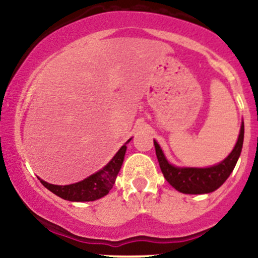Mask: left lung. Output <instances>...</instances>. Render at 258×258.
<instances>
[{
    "label": "left lung",
    "mask_w": 258,
    "mask_h": 258,
    "mask_svg": "<svg viewBox=\"0 0 258 258\" xmlns=\"http://www.w3.org/2000/svg\"><path fill=\"white\" fill-rule=\"evenodd\" d=\"M242 142H244V122L241 123L238 142L232 153L220 164L205 168L173 166L165 158L158 142L154 141V146H155L156 158L161 172L176 190L184 194H207L220 188L230 176L240 156Z\"/></svg>",
    "instance_id": "obj_1"
}]
</instances>
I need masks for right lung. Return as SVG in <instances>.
Instances as JSON below:
<instances>
[{
	"label": "right lung",
	"instance_id": "obj_1",
	"mask_svg": "<svg viewBox=\"0 0 258 258\" xmlns=\"http://www.w3.org/2000/svg\"><path fill=\"white\" fill-rule=\"evenodd\" d=\"M130 141H131V138L120 148L119 152L115 154L114 158L102 170L91 174L90 177L81 180V182L74 183V184L69 185H55L44 182L43 179H38L48 190H51L53 194L58 195L59 198L64 200L94 201L100 199V198L105 197L112 188V185H114L115 179H116L117 173H119L121 165L123 162V158H125V153L127 149L126 144Z\"/></svg>",
	"mask_w": 258,
	"mask_h": 258
}]
</instances>
